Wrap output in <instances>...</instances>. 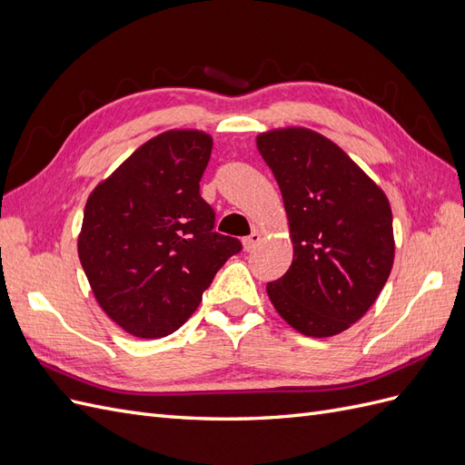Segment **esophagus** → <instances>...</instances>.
<instances>
[{
	"label": "esophagus",
	"instance_id": "1",
	"mask_svg": "<svg viewBox=\"0 0 465 465\" xmlns=\"http://www.w3.org/2000/svg\"><path fill=\"white\" fill-rule=\"evenodd\" d=\"M260 241H262V234L260 232H252V234H248L244 241H242V244H244V248L250 252V250H254L258 244H260Z\"/></svg>",
	"mask_w": 465,
	"mask_h": 465
}]
</instances>
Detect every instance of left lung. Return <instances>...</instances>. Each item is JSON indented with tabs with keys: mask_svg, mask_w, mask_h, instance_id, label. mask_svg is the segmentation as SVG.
I'll list each match as a JSON object with an SVG mask.
<instances>
[{
	"mask_svg": "<svg viewBox=\"0 0 465 465\" xmlns=\"http://www.w3.org/2000/svg\"><path fill=\"white\" fill-rule=\"evenodd\" d=\"M291 227L292 263L267 283L275 311L311 337L341 333L364 316L393 263L384 192L323 135L287 128L258 135Z\"/></svg>",
	"mask_w": 465,
	"mask_h": 465,
	"instance_id": "1",
	"label": "left lung"
}]
</instances>
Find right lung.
Masks as SVG:
<instances>
[{
  "mask_svg": "<svg viewBox=\"0 0 465 465\" xmlns=\"http://www.w3.org/2000/svg\"><path fill=\"white\" fill-rule=\"evenodd\" d=\"M213 142L164 132L139 147L89 195L79 260L103 311L143 340L178 330L231 256L238 238L215 231L200 195Z\"/></svg>",
  "mask_w": 465,
  "mask_h": 465,
  "instance_id": "obj_1",
  "label": "right lung"
}]
</instances>
